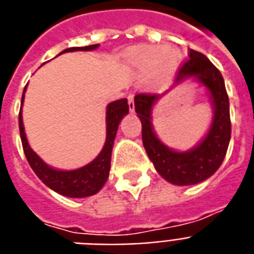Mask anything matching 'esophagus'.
<instances>
[{
	"label": "esophagus",
	"mask_w": 254,
	"mask_h": 254,
	"mask_svg": "<svg viewBox=\"0 0 254 254\" xmlns=\"http://www.w3.org/2000/svg\"><path fill=\"white\" fill-rule=\"evenodd\" d=\"M127 100H128L129 111H133V110H135V103H133V95H131V94H129L128 98H127Z\"/></svg>",
	"instance_id": "obj_1"
}]
</instances>
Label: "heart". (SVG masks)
I'll use <instances>...</instances> for the list:
<instances>
[{
	"mask_svg": "<svg viewBox=\"0 0 254 254\" xmlns=\"http://www.w3.org/2000/svg\"><path fill=\"white\" fill-rule=\"evenodd\" d=\"M129 64L147 75L151 87H160L172 78L178 67V52L171 46H139L129 54Z\"/></svg>",
	"mask_w": 254,
	"mask_h": 254,
	"instance_id": "1",
	"label": "heart"
}]
</instances>
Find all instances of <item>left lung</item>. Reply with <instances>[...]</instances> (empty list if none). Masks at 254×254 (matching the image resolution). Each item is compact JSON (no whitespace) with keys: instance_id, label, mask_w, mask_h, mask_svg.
I'll return each instance as SVG.
<instances>
[{"instance_id":"left-lung-1","label":"left lung","mask_w":254,"mask_h":254,"mask_svg":"<svg viewBox=\"0 0 254 254\" xmlns=\"http://www.w3.org/2000/svg\"><path fill=\"white\" fill-rule=\"evenodd\" d=\"M180 66L175 84L187 78L194 79L211 94L213 121L205 137L194 148L178 152L159 140L152 128V107L158 102V94L135 95V111L141 122V137L145 152L155 168L167 182L176 186H192L211 178L221 166L231 140V115L225 83L221 72L201 53L190 49V54Z\"/></svg>"}]
</instances>
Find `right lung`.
I'll use <instances>...</instances> for the list:
<instances>
[{
    "mask_svg": "<svg viewBox=\"0 0 254 254\" xmlns=\"http://www.w3.org/2000/svg\"><path fill=\"white\" fill-rule=\"evenodd\" d=\"M98 46L99 45H90V46L84 47H70V49L64 50L61 54L70 52H90V50H95ZM25 91H26V87L23 90L21 107H22L23 98H25ZM127 114H128V103H127L126 98L111 102L107 106V111H106L107 133H106V143L102 151H100V154L91 163H88L87 166L82 167V168L72 171H61L47 166L46 163L43 162L42 159L39 158L38 155L30 148V145L27 143L25 128H23L22 113L19 111V133H21V140H22L25 156H26L27 162H29L30 167L35 172V175L42 180L43 184H46L49 188L56 190L57 193L64 194V196H67V197H87V196H92V194H95L96 192H99L102 190V187L105 186V183L109 179L114 140H115V136H117L119 123Z\"/></svg>",
    "mask_w": 254,
    "mask_h": 254,
    "instance_id": "right-lung-1",
    "label": "right lung"
}]
</instances>
